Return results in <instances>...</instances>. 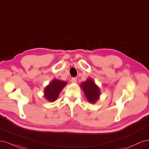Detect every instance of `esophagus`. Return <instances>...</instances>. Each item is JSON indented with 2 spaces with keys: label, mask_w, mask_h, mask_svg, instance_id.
Returning a JSON list of instances; mask_svg holds the SVG:
<instances>
[{
  "label": "esophagus",
  "mask_w": 149,
  "mask_h": 149,
  "mask_svg": "<svg viewBox=\"0 0 149 149\" xmlns=\"http://www.w3.org/2000/svg\"><path fill=\"white\" fill-rule=\"evenodd\" d=\"M71 81L73 83H74L76 82V78H72L71 79Z\"/></svg>",
  "instance_id": "obj_1"
}]
</instances>
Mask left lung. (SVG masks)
Instances as JSON below:
<instances>
[{"label": "left lung", "mask_w": 149, "mask_h": 149, "mask_svg": "<svg viewBox=\"0 0 149 149\" xmlns=\"http://www.w3.org/2000/svg\"><path fill=\"white\" fill-rule=\"evenodd\" d=\"M80 88L83 91L85 97L89 103L94 104L100 99L101 95L100 88L91 78L80 84Z\"/></svg>", "instance_id": "8db88e82"}]
</instances>
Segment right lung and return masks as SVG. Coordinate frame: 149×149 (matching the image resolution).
<instances>
[{"label": "right lung", "mask_w": 149, "mask_h": 149, "mask_svg": "<svg viewBox=\"0 0 149 149\" xmlns=\"http://www.w3.org/2000/svg\"><path fill=\"white\" fill-rule=\"evenodd\" d=\"M67 84L66 81L54 79L44 89V97L49 102L55 101L60 93Z\"/></svg>", "instance_id": "1"}]
</instances>
